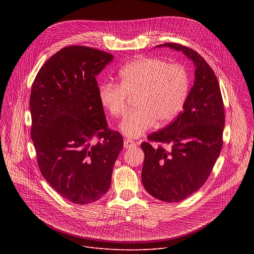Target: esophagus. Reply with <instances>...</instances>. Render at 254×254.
<instances>
[{
  "label": "esophagus",
  "mask_w": 254,
  "mask_h": 254,
  "mask_svg": "<svg viewBox=\"0 0 254 254\" xmlns=\"http://www.w3.org/2000/svg\"><path fill=\"white\" fill-rule=\"evenodd\" d=\"M124 147H125V149H129V148L135 147V142L130 140V139H125L124 140Z\"/></svg>",
  "instance_id": "esophagus-1"
}]
</instances>
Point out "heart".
Instances as JSON below:
<instances>
[{"label": "heart", "mask_w": 254, "mask_h": 254, "mask_svg": "<svg viewBox=\"0 0 254 254\" xmlns=\"http://www.w3.org/2000/svg\"><path fill=\"white\" fill-rule=\"evenodd\" d=\"M189 92L186 70L157 57H141L125 65L119 72L118 83L105 82L98 88L103 108L115 118L127 112V96H134L135 111L120 126L127 137L136 138L155 123L166 125L182 110Z\"/></svg>", "instance_id": "heart-1"}]
</instances>
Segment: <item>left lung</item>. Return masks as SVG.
Instances as JSON below:
<instances>
[{
    "label": "left lung",
    "mask_w": 254,
    "mask_h": 254,
    "mask_svg": "<svg viewBox=\"0 0 254 254\" xmlns=\"http://www.w3.org/2000/svg\"><path fill=\"white\" fill-rule=\"evenodd\" d=\"M182 51L195 66V79L183 112L167 127L148 136L171 147L140 146L144 153L141 181L144 189L164 202H180L200 189L208 179L222 148L225 125L220 86L214 71L196 51L180 44L165 43Z\"/></svg>",
    "instance_id": "left-lung-1"
}]
</instances>
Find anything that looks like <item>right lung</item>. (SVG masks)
<instances>
[{"mask_svg":"<svg viewBox=\"0 0 254 254\" xmlns=\"http://www.w3.org/2000/svg\"><path fill=\"white\" fill-rule=\"evenodd\" d=\"M113 59L90 47H65L46 61L32 85L31 137L38 166L49 185L75 204L107 193L124 149L121 133L107 127L95 78Z\"/></svg>","mask_w":254,"mask_h":254,"instance_id":"obj_1","label":"right lung"}]
</instances>
